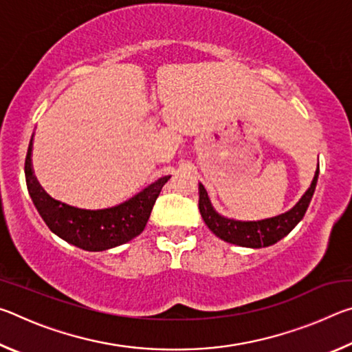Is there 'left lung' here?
I'll return each instance as SVG.
<instances>
[{"label": "left lung", "instance_id": "8db88e82", "mask_svg": "<svg viewBox=\"0 0 352 352\" xmlns=\"http://www.w3.org/2000/svg\"><path fill=\"white\" fill-rule=\"evenodd\" d=\"M318 170L320 168L315 172L311 188L306 190V194L302 195L300 201H298L290 211L281 214V216L259 220V222H239V220L222 217L220 214L214 211L210 197H208L206 189L201 183L199 184L200 214L201 217H204L205 223L208 225V228L225 242L250 248H262L273 245V243L281 241L284 236H287L290 231L295 228L296 223L305 217L307 206L312 200L315 186H317Z\"/></svg>", "mask_w": 352, "mask_h": 352}]
</instances>
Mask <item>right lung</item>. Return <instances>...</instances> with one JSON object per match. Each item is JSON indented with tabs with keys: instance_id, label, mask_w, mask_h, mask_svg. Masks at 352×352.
I'll use <instances>...</instances> for the list:
<instances>
[{
	"instance_id": "obj_1",
	"label": "right lung",
	"mask_w": 352,
	"mask_h": 352,
	"mask_svg": "<svg viewBox=\"0 0 352 352\" xmlns=\"http://www.w3.org/2000/svg\"><path fill=\"white\" fill-rule=\"evenodd\" d=\"M31 152L32 140L26 153L25 175L29 195L41 219L52 233L88 252H102L118 247L141 234L162 188L170 178V175L158 178L135 197L118 206L96 211L80 210L51 199L40 188L32 172Z\"/></svg>"
}]
</instances>
